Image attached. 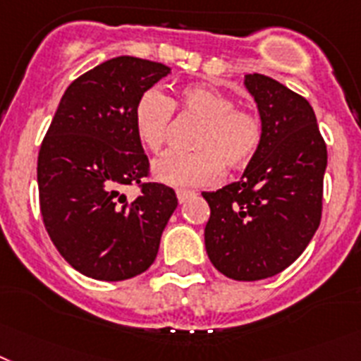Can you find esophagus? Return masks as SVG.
Here are the masks:
<instances>
[{
    "mask_svg": "<svg viewBox=\"0 0 361 361\" xmlns=\"http://www.w3.org/2000/svg\"><path fill=\"white\" fill-rule=\"evenodd\" d=\"M176 195H178V200H180V204H183V202H187V200H189V198H195L196 192H195V190H178Z\"/></svg>",
    "mask_w": 361,
    "mask_h": 361,
    "instance_id": "1",
    "label": "esophagus"
}]
</instances>
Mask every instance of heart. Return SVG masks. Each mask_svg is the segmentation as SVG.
Wrapping results in <instances>:
<instances>
[{"instance_id": "obj_1", "label": "heart", "mask_w": 361, "mask_h": 361, "mask_svg": "<svg viewBox=\"0 0 361 361\" xmlns=\"http://www.w3.org/2000/svg\"><path fill=\"white\" fill-rule=\"evenodd\" d=\"M174 106L183 115L202 121L192 137V152H171L152 166L156 180L178 189H195L216 183L224 165L233 171L250 165L262 145V119L255 110L237 106L229 93L209 86L181 87L171 101L159 90L141 93L134 108L137 137L152 152H161L172 132Z\"/></svg>"}]
</instances>
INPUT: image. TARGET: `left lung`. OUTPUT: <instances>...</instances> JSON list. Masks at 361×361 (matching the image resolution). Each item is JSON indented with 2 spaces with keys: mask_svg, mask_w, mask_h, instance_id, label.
<instances>
[{
  "mask_svg": "<svg viewBox=\"0 0 361 361\" xmlns=\"http://www.w3.org/2000/svg\"><path fill=\"white\" fill-rule=\"evenodd\" d=\"M244 86L262 119V145L242 178L202 192L211 207L205 250L235 281H260L288 268L321 222L326 145L305 97L266 75Z\"/></svg>",
  "mask_w": 361,
  "mask_h": 361,
  "instance_id": "8db88e82",
  "label": "left lung"
}]
</instances>
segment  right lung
<instances>
[{"label": "right lung", "instance_id": "1", "mask_svg": "<svg viewBox=\"0 0 361 361\" xmlns=\"http://www.w3.org/2000/svg\"><path fill=\"white\" fill-rule=\"evenodd\" d=\"M165 63L117 56L73 80L38 154L44 226L73 268L97 281H124L156 260L178 207L171 187L145 183L148 157L137 137L139 95L166 77ZM137 185L128 200L120 192Z\"/></svg>", "mask_w": 361, "mask_h": 361}]
</instances>
